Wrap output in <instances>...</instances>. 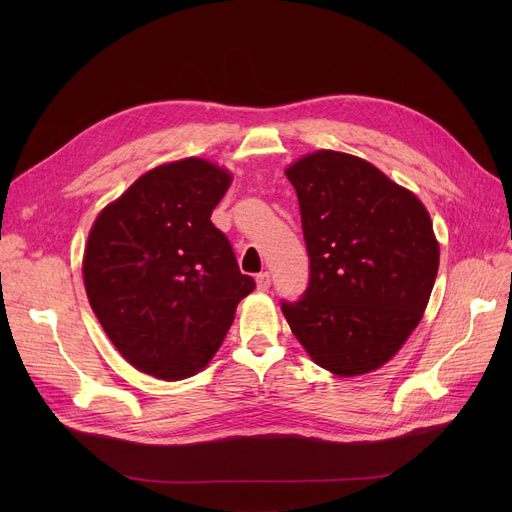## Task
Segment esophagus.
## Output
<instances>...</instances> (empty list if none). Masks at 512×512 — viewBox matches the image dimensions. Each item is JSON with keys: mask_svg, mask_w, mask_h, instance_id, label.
Here are the masks:
<instances>
[{"mask_svg": "<svg viewBox=\"0 0 512 512\" xmlns=\"http://www.w3.org/2000/svg\"><path fill=\"white\" fill-rule=\"evenodd\" d=\"M270 286H272V276H270V272H261V274L257 276V290L265 292V290H270Z\"/></svg>", "mask_w": 512, "mask_h": 512, "instance_id": "esophagus-1", "label": "esophagus"}]
</instances>
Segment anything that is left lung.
<instances>
[{"label": "left lung", "instance_id": "obj_1", "mask_svg": "<svg viewBox=\"0 0 512 512\" xmlns=\"http://www.w3.org/2000/svg\"><path fill=\"white\" fill-rule=\"evenodd\" d=\"M299 197L309 286L282 301L309 357L342 378L390 361L423 317L440 247L423 203L369 161L315 151L286 170Z\"/></svg>", "mask_w": 512, "mask_h": 512}]
</instances>
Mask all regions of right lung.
<instances>
[{
    "label": "right lung",
    "instance_id": "obj_1",
    "mask_svg": "<svg viewBox=\"0 0 512 512\" xmlns=\"http://www.w3.org/2000/svg\"><path fill=\"white\" fill-rule=\"evenodd\" d=\"M230 182L205 159L172 161L143 174L89 232L91 309L120 355L153 378L176 382L201 371L255 288L211 224Z\"/></svg>",
    "mask_w": 512,
    "mask_h": 512
}]
</instances>
